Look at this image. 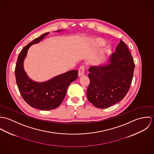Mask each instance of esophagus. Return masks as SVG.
<instances>
[{"mask_svg":"<svg viewBox=\"0 0 154 154\" xmlns=\"http://www.w3.org/2000/svg\"><path fill=\"white\" fill-rule=\"evenodd\" d=\"M85 69V65H81L79 67V70H78V76H83L84 75Z\"/></svg>","mask_w":154,"mask_h":154,"instance_id":"esophagus-1","label":"esophagus"}]
</instances>
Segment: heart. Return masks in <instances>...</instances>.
<instances>
[{"label": "heart", "mask_w": 154, "mask_h": 154, "mask_svg": "<svg viewBox=\"0 0 154 154\" xmlns=\"http://www.w3.org/2000/svg\"><path fill=\"white\" fill-rule=\"evenodd\" d=\"M97 43H98V44H100V45H103V44H104V42H103V40H100V39L97 40Z\"/></svg>", "instance_id": "obj_1"}]
</instances>
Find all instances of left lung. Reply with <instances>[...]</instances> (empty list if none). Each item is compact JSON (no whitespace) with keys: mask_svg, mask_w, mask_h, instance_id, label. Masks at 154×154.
Segmentation results:
<instances>
[{"mask_svg":"<svg viewBox=\"0 0 154 154\" xmlns=\"http://www.w3.org/2000/svg\"><path fill=\"white\" fill-rule=\"evenodd\" d=\"M107 65L91 66L87 95L89 101L99 109L109 108L122 100L132 84L134 63L123 41L117 46Z\"/></svg>","mask_w":154,"mask_h":154,"instance_id":"8db88e82","label":"left lung"}]
</instances>
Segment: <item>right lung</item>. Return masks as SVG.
I'll return each instance as SVG.
<instances>
[{"mask_svg":"<svg viewBox=\"0 0 154 154\" xmlns=\"http://www.w3.org/2000/svg\"><path fill=\"white\" fill-rule=\"evenodd\" d=\"M48 34L35 38L22 48L15 69L17 84L23 99L31 107L42 110H53L61 104L69 85L75 81L78 73V70H70L43 83L33 82L27 76L23 67L27 51L32 44L39 43Z\"/></svg>","mask_w":154,"mask_h":154,"instance_id":"1","label":"right lung"}]
</instances>
